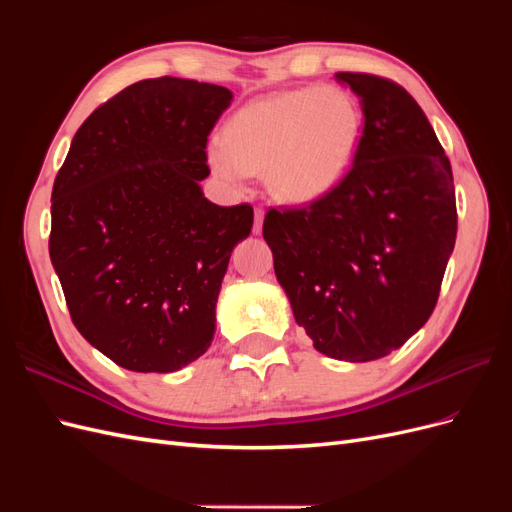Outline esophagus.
Here are the masks:
<instances>
[{"instance_id": "34e87169", "label": "esophagus", "mask_w": 512, "mask_h": 512, "mask_svg": "<svg viewBox=\"0 0 512 512\" xmlns=\"http://www.w3.org/2000/svg\"><path fill=\"white\" fill-rule=\"evenodd\" d=\"M254 215H256V220H254V235H260V232H262V220H265V211H262V209H256L254 211Z\"/></svg>"}]
</instances>
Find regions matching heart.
I'll return each instance as SVG.
<instances>
[{
    "label": "heart",
    "mask_w": 512,
    "mask_h": 512,
    "mask_svg": "<svg viewBox=\"0 0 512 512\" xmlns=\"http://www.w3.org/2000/svg\"><path fill=\"white\" fill-rule=\"evenodd\" d=\"M361 136V108L348 91L301 87L239 108L226 121L222 141H213L207 153L220 177L241 179L265 170L275 198L305 205L344 181Z\"/></svg>",
    "instance_id": "b5f03b06"
}]
</instances>
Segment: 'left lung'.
Returning a JSON list of instances; mask_svg holds the SVG:
<instances>
[{
	"label": "left lung",
	"instance_id": "8db88e82",
	"mask_svg": "<svg viewBox=\"0 0 512 512\" xmlns=\"http://www.w3.org/2000/svg\"><path fill=\"white\" fill-rule=\"evenodd\" d=\"M365 128L344 181L303 209H271L262 237L314 348L365 363L406 344L436 307L457 237L451 162L423 108L374 74L337 72Z\"/></svg>",
	"mask_w": 512,
	"mask_h": 512
}]
</instances>
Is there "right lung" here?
<instances>
[{
	"mask_svg": "<svg viewBox=\"0 0 512 512\" xmlns=\"http://www.w3.org/2000/svg\"><path fill=\"white\" fill-rule=\"evenodd\" d=\"M232 91L138 81L74 134L51 196L49 252L74 327L119 367L168 374L211 346L250 205L205 198L207 136Z\"/></svg>",
	"mask_w": 512,
	"mask_h": 512,
	"instance_id": "obj_1",
	"label": "right lung"
}]
</instances>
